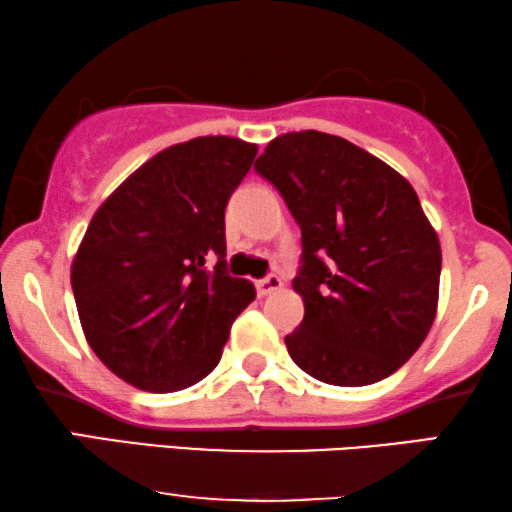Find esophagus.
Returning <instances> with one entry per match:
<instances>
[{
    "label": "esophagus",
    "instance_id": "esophagus-1",
    "mask_svg": "<svg viewBox=\"0 0 512 512\" xmlns=\"http://www.w3.org/2000/svg\"><path fill=\"white\" fill-rule=\"evenodd\" d=\"M279 289H282V277H277V275H268V277L258 279V282H256V293L261 298L270 296V293H275Z\"/></svg>",
    "mask_w": 512,
    "mask_h": 512
}]
</instances>
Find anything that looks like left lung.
I'll use <instances>...</instances> for the list:
<instances>
[{
    "label": "left lung",
    "instance_id": "8db88e82",
    "mask_svg": "<svg viewBox=\"0 0 512 512\" xmlns=\"http://www.w3.org/2000/svg\"><path fill=\"white\" fill-rule=\"evenodd\" d=\"M254 170L300 226L293 291L305 317L284 338L291 359L335 387L396 373L431 331L443 261L415 188L380 158L317 130L272 139Z\"/></svg>",
    "mask_w": 512,
    "mask_h": 512
}]
</instances>
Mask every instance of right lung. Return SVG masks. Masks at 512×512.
Wrapping results in <instances>:
<instances>
[{
	"instance_id": "add662e5",
	"label": "right lung",
	"mask_w": 512,
	"mask_h": 512,
	"mask_svg": "<svg viewBox=\"0 0 512 512\" xmlns=\"http://www.w3.org/2000/svg\"><path fill=\"white\" fill-rule=\"evenodd\" d=\"M256 151L221 135L174 144L90 221L72 263L76 310L97 359L132 387L167 394L207 377L256 298L226 270V205Z\"/></svg>"
}]
</instances>
